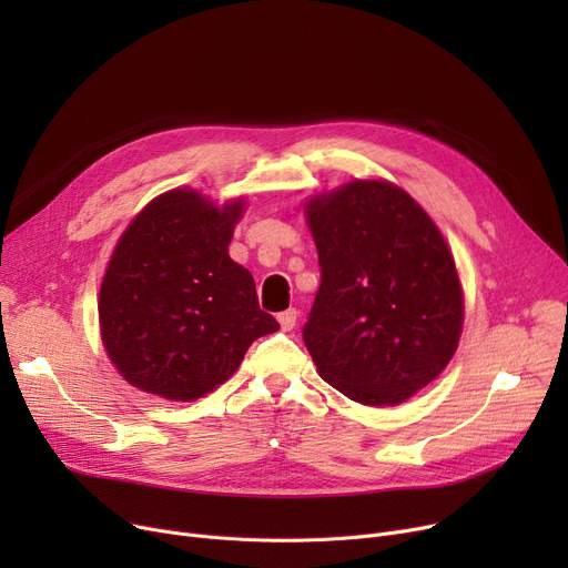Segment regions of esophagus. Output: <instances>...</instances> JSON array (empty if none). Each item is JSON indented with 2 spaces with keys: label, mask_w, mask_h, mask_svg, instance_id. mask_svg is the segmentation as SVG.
Wrapping results in <instances>:
<instances>
[{
  "label": "esophagus",
  "mask_w": 568,
  "mask_h": 568,
  "mask_svg": "<svg viewBox=\"0 0 568 568\" xmlns=\"http://www.w3.org/2000/svg\"><path fill=\"white\" fill-rule=\"evenodd\" d=\"M278 322H281V329L283 332H292L296 326V308H287L278 315Z\"/></svg>",
  "instance_id": "esophagus-1"
}]
</instances>
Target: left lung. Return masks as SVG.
<instances>
[{"label":"left lung","instance_id":"8db88e82","mask_svg":"<svg viewBox=\"0 0 568 568\" xmlns=\"http://www.w3.org/2000/svg\"><path fill=\"white\" fill-rule=\"evenodd\" d=\"M322 283L304 343L347 398L398 405L452 362L463 290L442 232L389 182L356 179L308 200Z\"/></svg>","mask_w":568,"mask_h":568}]
</instances>
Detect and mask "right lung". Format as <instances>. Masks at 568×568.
<instances>
[{
  "mask_svg": "<svg viewBox=\"0 0 568 568\" xmlns=\"http://www.w3.org/2000/svg\"><path fill=\"white\" fill-rule=\"evenodd\" d=\"M244 200L191 189L149 202L119 239L99 296L101 338L140 392L195 400L232 377L251 343L278 332L227 246Z\"/></svg>",
  "mask_w": 568,
  "mask_h": 568,
  "instance_id": "add662e5",
  "label": "right lung"
}]
</instances>
